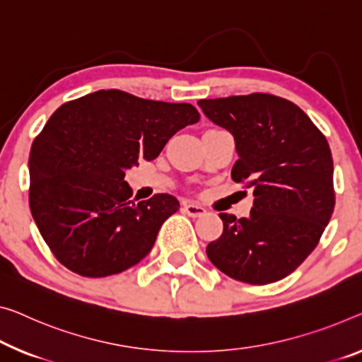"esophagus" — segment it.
<instances>
[{
	"label": "esophagus",
	"mask_w": 362,
	"mask_h": 362,
	"mask_svg": "<svg viewBox=\"0 0 362 362\" xmlns=\"http://www.w3.org/2000/svg\"><path fill=\"white\" fill-rule=\"evenodd\" d=\"M182 210H185L186 215L192 216V218H196V216H202V215L207 214V210H205L202 205L192 204V202H187V204L182 205Z\"/></svg>",
	"instance_id": "1"
}]
</instances>
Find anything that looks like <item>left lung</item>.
I'll return each instance as SVG.
<instances>
[{
	"label": "left lung",
	"mask_w": 362,
	"mask_h": 362,
	"mask_svg": "<svg viewBox=\"0 0 362 362\" xmlns=\"http://www.w3.org/2000/svg\"><path fill=\"white\" fill-rule=\"evenodd\" d=\"M197 105L235 137L231 177L252 187L249 216L220 214L223 233L209 243L216 269L238 281L267 285L298 269L314 251L335 207L333 160L325 136L304 111L270 93Z\"/></svg>",
	"instance_id": "obj_1"
}]
</instances>
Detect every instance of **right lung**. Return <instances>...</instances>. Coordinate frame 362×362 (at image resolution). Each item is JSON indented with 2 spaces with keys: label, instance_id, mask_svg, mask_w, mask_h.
Returning a JSON list of instances; mask_svg holds the SVG:
<instances>
[{
  "label": "right lung",
  "instance_id": "right-lung-1",
  "mask_svg": "<svg viewBox=\"0 0 362 362\" xmlns=\"http://www.w3.org/2000/svg\"><path fill=\"white\" fill-rule=\"evenodd\" d=\"M200 119L191 103L98 90L59 107L32 144L29 204L61 264L82 276H108L152 251L180 202L157 194L134 202L124 181L139 160L157 158L177 131Z\"/></svg>",
  "mask_w": 362,
  "mask_h": 362
}]
</instances>
